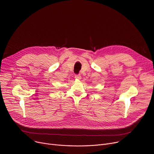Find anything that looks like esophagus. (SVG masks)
Masks as SVG:
<instances>
[{"instance_id":"esophagus-1","label":"esophagus","mask_w":154,"mask_h":154,"mask_svg":"<svg viewBox=\"0 0 154 154\" xmlns=\"http://www.w3.org/2000/svg\"><path fill=\"white\" fill-rule=\"evenodd\" d=\"M75 79H77V80L81 79V76H80V75H75Z\"/></svg>"}]
</instances>
